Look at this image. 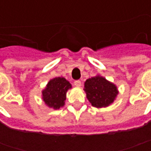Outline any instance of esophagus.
Wrapping results in <instances>:
<instances>
[{
    "label": "esophagus",
    "mask_w": 151,
    "mask_h": 151,
    "mask_svg": "<svg viewBox=\"0 0 151 151\" xmlns=\"http://www.w3.org/2000/svg\"><path fill=\"white\" fill-rule=\"evenodd\" d=\"M74 84H75V86H76L80 87V86H81V81L80 80H76V81H75Z\"/></svg>",
    "instance_id": "1"
}]
</instances>
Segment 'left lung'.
<instances>
[{
  "mask_svg": "<svg viewBox=\"0 0 151 151\" xmlns=\"http://www.w3.org/2000/svg\"><path fill=\"white\" fill-rule=\"evenodd\" d=\"M85 91L91 105L96 107H107L111 104L118 94L115 85L101 76H94L85 82Z\"/></svg>",
  "mask_w": 151,
  "mask_h": 151,
  "instance_id": "8db88e82",
  "label": "left lung"
}]
</instances>
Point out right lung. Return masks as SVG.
Wrapping results in <instances>:
<instances>
[{
  "mask_svg": "<svg viewBox=\"0 0 151 151\" xmlns=\"http://www.w3.org/2000/svg\"><path fill=\"white\" fill-rule=\"evenodd\" d=\"M71 87L69 81L63 77H55L50 80L47 87L43 91V99L50 107L59 109L65 104L68 89Z\"/></svg>",
  "mask_w": 151,
  "mask_h": 151,
  "instance_id": "obj_1",
  "label": "right lung"
}]
</instances>
